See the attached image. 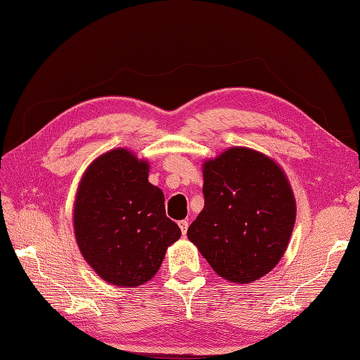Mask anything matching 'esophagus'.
<instances>
[{
  "label": "esophagus",
  "mask_w": 360,
  "mask_h": 360,
  "mask_svg": "<svg viewBox=\"0 0 360 360\" xmlns=\"http://www.w3.org/2000/svg\"><path fill=\"white\" fill-rule=\"evenodd\" d=\"M179 229H181L182 235H186L187 233V229H188V221H186V219L179 221Z\"/></svg>",
  "instance_id": "1"
}]
</instances>
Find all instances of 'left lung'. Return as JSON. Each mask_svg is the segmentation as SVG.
Here are the masks:
<instances>
[{
  "instance_id": "obj_1",
  "label": "left lung",
  "mask_w": 360,
  "mask_h": 360,
  "mask_svg": "<svg viewBox=\"0 0 360 360\" xmlns=\"http://www.w3.org/2000/svg\"><path fill=\"white\" fill-rule=\"evenodd\" d=\"M204 209L187 236L212 269L232 283L271 272L288 248L295 198L286 174L271 158L233 147L205 160Z\"/></svg>"
}]
</instances>
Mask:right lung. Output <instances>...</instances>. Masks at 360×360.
Masks as SVG:
<instances>
[{
  "label": "right lung",
  "mask_w": 360,
  "mask_h": 360,
  "mask_svg": "<svg viewBox=\"0 0 360 360\" xmlns=\"http://www.w3.org/2000/svg\"><path fill=\"white\" fill-rule=\"evenodd\" d=\"M164 201L162 190L148 182L147 160L125 148L86 168L74 202V232L98 277L128 288L155 277L167 248L181 236Z\"/></svg>",
  "instance_id": "1"
}]
</instances>
